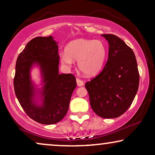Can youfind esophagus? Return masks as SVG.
Here are the masks:
<instances>
[{"mask_svg": "<svg viewBox=\"0 0 155 155\" xmlns=\"http://www.w3.org/2000/svg\"><path fill=\"white\" fill-rule=\"evenodd\" d=\"M76 82H77V84H78V87H82L84 84L83 81H82V80H81L78 79V78L76 79Z\"/></svg>", "mask_w": 155, "mask_h": 155, "instance_id": "esophagus-1", "label": "esophagus"}]
</instances>
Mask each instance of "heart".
<instances>
[{
    "mask_svg": "<svg viewBox=\"0 0 155 155\" xmlns=\"http://www.w3.org/2000/svg\"><path fill=\"white\" fill-rule=\"evenodd\" d=\"M107 56V47L100 40L78 39L70 42L65 51L61 53L60 61L67 68H71L78 61L80 71L87 76L95 75L102 68Z\"/></svg>",
    "mask_w": 155,
    "mask_h": 155,
    "instance_id": "heart-1",
    "label": "heart"
}]
</instances>
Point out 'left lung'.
Returning a JSON list of instances; mask_svg holds the SVG:
<instances>
[{"instance_id": "8db88e82", "label": "left lung", "mask_w": 155, "mask_h": 155, "mask_svg": "<svg viewBox=\"0 0 155 155\" xmlns=\"http://www.w3.org/2000/svg\"><path fill=\"white\" fill-rule=\"evenodd\" d=\"M109 43V56L102 71L86 82L90 106L104 118H117L130 107L139 86L140 75L133 50L114 35H101Z\"/></svg>"}]
</instances>
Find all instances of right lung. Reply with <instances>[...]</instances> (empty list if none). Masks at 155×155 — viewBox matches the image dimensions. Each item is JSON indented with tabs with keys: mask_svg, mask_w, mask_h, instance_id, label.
<instances>
[{
	"mask_svg": "<svg viewBox=\"0 0 155 155\" xmlns=\"http://www.w3.org/2000/svg\"><path fill=\"white\" fill-rule=\"evenodd\" d=\"M59 59L58 42L52 36L34 38L17 59L15 95L25 113L39 124H54L64 118L77 85L73 75L59 74ZM35 68L40 71L39 85L31 78Z\"/></svg>",
	"mask_w": 155,
	"mask_h": 155,
	"instance_id": "right-lung-1",
	"label": "right lung"
}]
</instances>
